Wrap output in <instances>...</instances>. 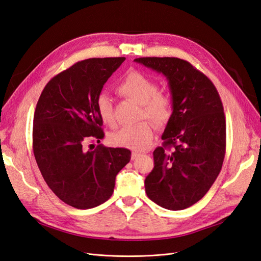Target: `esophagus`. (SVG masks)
I'll return each mask as SVG.
<instances>
[{
  "label": "esophagus",
  "instance_id": "esophagus-1",
  "mask_svg": "<svg viewBox=\"0 0 261 261\" xmlns=\"http://www.w3.org/2000/svg\"><path fill=\"white\" fill-rule=\"evenodd\" d=\"M141 155L140 152H137V151H133L132 152V160H136L137 158H139Z\"/></svg>",
  "mask_w": 261,
  "mask_h": 261
}]
</instances>
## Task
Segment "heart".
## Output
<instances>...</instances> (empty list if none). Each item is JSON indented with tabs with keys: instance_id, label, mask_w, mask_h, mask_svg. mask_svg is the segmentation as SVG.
Instances as JSON below:
<instances>
[{
	"instance_id": "b5f03b06",
	"label": "heart",
	"mask_w": 261,
	"mask_h": 261,
	"mask_svg": "<svg viewBox=\"0 0 261 261\" xmlns=\"http://www.w3.org/2000/svg\"><path fill=\"white\" fill-rule=\"evenodd\" d=\"M123 97L137 102L141 106L139 117H147L156 127L167 125L173 115L172 99L168 94L158 92L159 86L140 72H129L117 87ZM97 110L101 121L108 126H114V109L112 99L107 93H100L97 99ZM153 137L152 125L148 121H140L137 124L124 126L110 135V143L116 147H124L133 150H144Z\"/></svg>"
}]
</instances>
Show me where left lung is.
<instances>
[{"mask_svg":"<svg viewBox=\"0 0 261 261\" xmlns=\"http://www.w3.org/2000/svg\"><path fill=\"white\" fill-rule=\"evenodd\" d=\"M163 74L173 115L153 151L154 168L145 179L147 196L160 207L183 210L199 201L215 183L225 155V117L215 85L191 63L177 58H139ZM173 147L172 152L167 149Z\"/></svg>","mask_w":261,"mask_h":261,"instance_id":"1","label":"left lung"}]
</instances>
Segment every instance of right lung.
Segmentation results:
<instances>
[{"mask_svg": "<svg viewBox=\"0 0 261 261\" xmlns=\"http://www.w3.org/2000/svg\"><path fill=\"white\" fill-rule=\"evenodd\" d=\"M125 58L88 59L54 76L38 100L33 147L45 183L59 198L77 209H90L112 196L115 177L130 160L125 148L97 146L103 138L97 99Z\"/></svg>", "mask_w": 261, "mask_h": 261, "instance_id": "obj_1", "label": "right lung"}]
</instances>
